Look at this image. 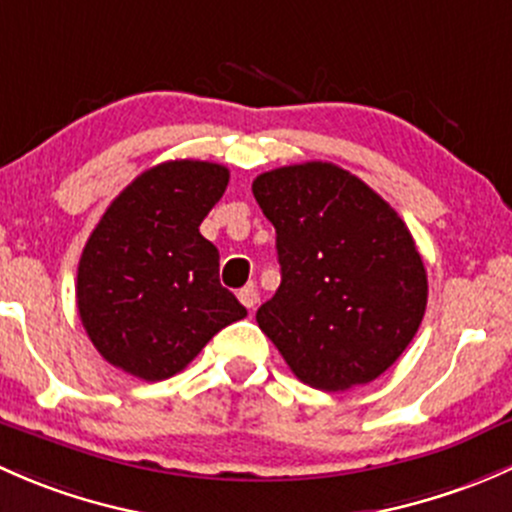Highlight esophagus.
Returning a JSON list of instances; mask_svg holds the SVG:
<instances>
[{"label": "esophagus", "mask_w": 512, "mask_h": 512, "mask_svg": "<svg viewBox=\"0 0 512 512\" xmlns=\"http://www.w3.org/2000/svg\"><path fill=\"white\" fill-rule=\"evenodd\" d=\"M239 300L246 305V308L254 310L256 303H258V291H256V286H244V288H241V291H239Z\"/></svg>", "instance_id": "34e87169"}]
</instances>
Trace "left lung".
I'll return each instance as SVG.
<instances>
[{"mask_svg": "<svg viewBox=\"0 0 512 512\" xmlns=\"http://www.w3.org/2000/svg\"><path fill=\"white\" fill-rule=\"evenodd\" d=\"M276 226L281 286L256 323L300 382L342 392L399 360L426 310V268L402 217L333 162L254 179Z\"/></svg>", "mask_w": 512, "mask_h": 512, "instance_id": "8db88e82", "label": "left lung"}]
</instances>
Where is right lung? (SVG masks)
I'll list each match as a JSON object with an SVG mask.
<instances>
[{
    "label": "right lung",
    "instance_id": "add662e5",
    "mask_svg": "<svg viewBox=\"0 0 512 512\" xmlns=\"http://www.w3.org/2000/svg\"><path fill=\"white\" fill-rule=\"evenodd\" d=\"M229 184L217 162L170 160L110 202L78 261V315L118 370L160 382L226 325L246 318L219 283V251L199 234Z\"/></svg>",
    "mask_w": 512,
    "mask_h": 512
}]
</instances>
